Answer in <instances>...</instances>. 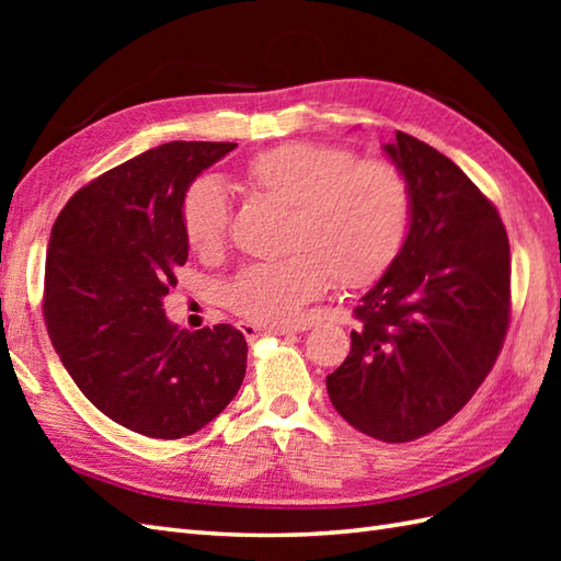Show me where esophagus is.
Segmentation results:
<instances>
[{
    "label": "esophagus",
    "instance_id": "1",
    "mask_svg": "<svg viewBox=\"0 0 561 561\" xmlns=\"http://www.w3.org/2000/svg\"><path fill=\"white\" fill-rule=\"evenodd\" d=\"M304 330H308L306 323L287 325V328H262V325H255V323H241V332L248 340H255L260 335H289V332H304Z\"/></svg>",
    "mask_w": 561,
    "mask_h": 561
}]
</instances>
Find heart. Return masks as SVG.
<instances>
[{
  "instance_id": "heart-1",
  "label": "heart",
  "mask_w": 561,
  "mask_h": 561,
  "mask_svg": "<svg viewBox=\"0 0 561 561\" xmlns=\"http://www.w3.org/2000/svg\"><path fill=\"white\" fill-rule=\"evenodd\" d=\"M243 185L289 207L282 262L236 274L224 304L262 328L301 320L306 304L328 289H359L396 262L410 229L412 195L404 175L386 161H356L350 149L325 141H287L243 165ZM181 224L190 250L217 255L226 241L229 202L219 183L202 178L185 190Z\"/></svg>"
}]
</instances>
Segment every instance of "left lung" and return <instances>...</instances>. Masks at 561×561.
Returning <instances> with one entry per match:
<instances>
[{"instance_id":"8db88e82","label":"left lung","mask_w":561,"mask_h":561,"mask_svg":"<svg viewBox=\"0 0 561 561\" xmlns=\"http://www.w3.org/2000/svg\"><path fill=\"white\" fill-rule=\"evenodd\" d=\"M383 151L410 185V231L354 308L362 325L325 383L354 428L404 444L458 414L492 371L508 330L511 250L496 207L448 157L404 133Z\"/></svg>"}]
</instances>
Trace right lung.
<instances>
[{"label": "right lung", "instance_id": "1", "mask_svg": "<svg viewBox=\"0 0 561 561\" xmlns=\"http://www.w3.org/2000/svg\"><path fill=\"white\" fill-rule=\"evenodd\" d=\"M233 141H169L71 197L53 226L43 316L67 374L129 432L183 438L229 404L248 344L233 325L181 330L163 296L185 265V190Z\"/></svg>", "mask_w": 561, "mask_h": 561}]
</instances>
